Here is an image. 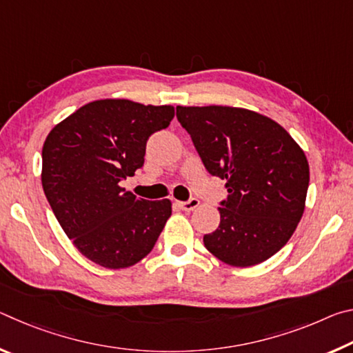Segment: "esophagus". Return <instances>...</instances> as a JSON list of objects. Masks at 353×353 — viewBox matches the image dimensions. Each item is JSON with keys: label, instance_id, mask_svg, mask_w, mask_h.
Segmentation results:
<instances>
[{"label": "esophagus", "instance_id": "esophagus-1", "mask_svg": "<svg viewBox=\"0 0 353 353\" xmlns=\"http://www.w3.org/2000/svg\"><path fill=\"white\" fill-rule=\"evenodd\" d=\"M179 207H181L185 212H191V210H194V208L199 207V199L193 198L187 202H179Z\"/></svg>", "mask_w": 353, "mask_h": 353}]
</instances>
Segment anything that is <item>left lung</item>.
Returning <instances> with one entry per match:
<instances>
[{
	"instance_id": "left-lung-1",
	"label": "left lung",
	"mask_w": 353,
	"mask_h": 353,
	"mask_svg": "<svg viewBox=\"0 0 353 353\" xmlns=\"http://www.w3.org/2000/svg\"><path fill=\"white\" fill-rule=\"evenodd\" d=\"M176 115L207 171L227 182L219 227L204 235L207 250L235 268L271 259L305 210L303 149L274 119L243 107L177 105Z\"/></svg>"
}]
</instances>
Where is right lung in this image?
Segmentation results:
<instances>
[{"label": "right lung", "mask_w": 353, "mask_h": 353, "mask_svg": "<svg viewBox=\"0 0 353 353\" xmlns=\"http://www.w3.org/2000/svg\"><path fill=\"white\" fill-rule=\"evenodd\" d=\"M172 105L98 99L57 123L41 149V185L59 224L79 252L107 270L151 252L171 201H146L123 179L145 163L146 141L170 126Z\"/></svg>", "instance_id": "right-lung-1"}]
</instances>
